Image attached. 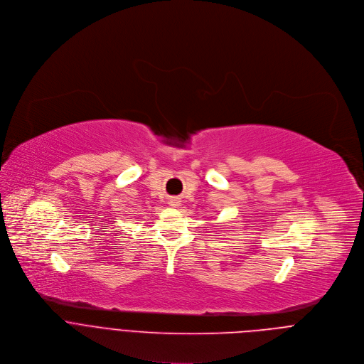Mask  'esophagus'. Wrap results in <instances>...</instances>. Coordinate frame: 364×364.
<instances>
[{
	"mask_svg": "<svg viewBox=\"0 0 364 364\" xmlns=\"http://www.w3.org/2000/svg\"><path fill=\"white\" fill-rule=\"evenodd\" d=\"M179 198H171L169 199V205L172 206V208H176V206H179Z\"/></svg>",
	"mask_w": 364,
	"mask_h": 364,
	"instance_id": "1",
	"label": "esophagus"
}]
</instances>
